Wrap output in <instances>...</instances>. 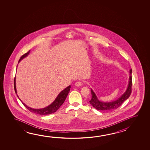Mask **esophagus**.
Returning a JSON list of instances; mask_svg holds the SVG:
<instances>
[{
    "label": "esophagus",
    "mask_w": 150,
    "mask_h": 150,
    "mask_svg": "<svg viewBox=\"0 0 150 150\" xmlns=\"http://www.w3.org/2000/svg\"><path fill=\"white\" fill-rule=\"evenodd\" d=\"M81 85H82V83H81V81H77L75 83V85L77 86V87H81Z\"/></svg>",
    "instance_id": "1"
}]
</instances>
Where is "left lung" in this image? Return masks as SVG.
I'll list each match as a JSON object with an SVG mask.
<instances>
[{
  "label": "left lung",
  "mask_w": 150,
  "mask_h": 150,
  "mask_svg": "<svg viewBox=\"0 0 150 150\" xmlns=\"http://www.w3.org/2000/svg\"><path fill=\"white\" fill-rule=\"evenodd\" d=\"M132 69H130L129 81L128 83V88L125 91V93L122 95V96H120L115 100L110 102H104L99 100L93 89H91V99L89 101V103L93 107L96 108V109L98 110L109 111L117 109L123 103L130 97L132 91Z\"/></svg>",
  "instance_id": "8db88e82"
}]
</instances>
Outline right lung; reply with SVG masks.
<instances>
[{
	"instance_id": "1",
	"label": "right lung",
	"mask_w": 150,
	"mask_h": 150,
	"mask_svg": "<svg viewBox=\"0 0 150 150\" xmlns=\"http://www.w3.org/2000/svg\"><path fill=\"white\" fill-rule=\"evenodd\" d=\"M30 51L27 53H25L24 55H23L22 57H20V59L19 61V63L20 62L21 60H22L25 57H27L29 54ZM71 87V85H69L68 87H67V88L64 89L63 91H61L59 93V94L58 95V96H57V98L54 100V101L51 104H50L49 106H47L45 108H42V109H33V108H30L29 107L27 106L23 102H22V103L25 106V107H26V108L28 109L30 111L32 112L33 113H37L38 115H50V114L54 113L55 112H56L58 110V109L62 105V104L64 103V101L65 100L67 96L68 95V93L70 91ZM14 88H15V93H17L16 86V77L14 79ZM17 96L19 99L21 101H22L19 98V96H18V95H17Z\"/></svg>"
}]
</instances>
